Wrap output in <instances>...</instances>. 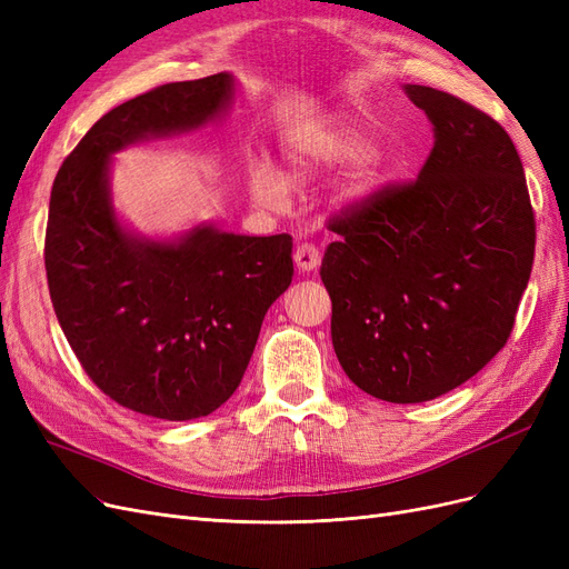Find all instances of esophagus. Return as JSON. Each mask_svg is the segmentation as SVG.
I'll return each instance as SVG.
<instances>
[{
  "label": "esophagus",
  "mask_w": 569,
  "mask_h": 569,
  "mask_svg": "<svg viewBox=\"0 0 569 569\" xmlns=\"http://www.w3.org/2000/svg\"><path fill=\"white\" fill-rule=\"evenodd\" d=\"M295 263L301 272H311L320 263V249L313 242H301L295 251Z\"/></svg>",
  "instance_id": "obj_1"
}]
</instances>
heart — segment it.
Instances as JSON below:
<instances>
[{
	"label": "heart",
	"mask_w": 569,
	"mask_h": 569,
	"mask_svg": "<svg viewBox=\"0 0 569 569\" xmlns=\"http://www.w3.org/2000/svg\"><path fill=\"white\" fill-rule=\"evenodd\" d=\"M370 142L353 128H313L303 132L297 140L287 144L289 180L301 182L322 166L356 163L368 157ZM385 180V170L380 161H368L358 170V176L349 184V199H360L370 194L372 189ZM251 194L256 203L266 209H282L289 197L287 180L268 163H258L251 168L249 178Z\"/></svg>",
	"instance_id": "1"
}]
</instances>
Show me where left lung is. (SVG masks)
Listing matches in <instances>:
<instances>
[{
    "mask_svg": "<svg viewBox=\"0 0 569 569\" xmlns=\"http://www.w3.org/2000/svg\"><path fill=\"white\" fill-rule=\"evenodd\" d=\"M435 130L410 182L375 189L327 220L339 234L320 278L332 343L375 399L422 403L506 347L529 282L537 220L503 126L449 92L406 84Z\"/></svg>",
    "mask_w": 569,
    "mask_h": 569,
    "instance_id": "8db88e82",
    "label": "left lung"
}]
</instances>
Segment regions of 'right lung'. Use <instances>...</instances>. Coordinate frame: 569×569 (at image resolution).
I'll use <instances>...</instances> for the list:
<instances>
[{
	"instance_id": "obj_1",
	"label": "right lung",
	"mask_w": 569,
	"mask_h": 569,
	"mask_svg": "<svg viewBox=\"0 0 569 569\" xmlns=\"http://www.w3.org/2000/svg\"><path fill=\"white\" fill-rule=\"evenodd\" d=\"M232 97V76L168 82L111 109L59 168L44 268L61 330L109 399L161 420L203 418L239 387L272 301L289 287L291 234L197 228L130 237L111 209L109 157L147 134L192 130Z\"/></svg>"
}]
</instances>
